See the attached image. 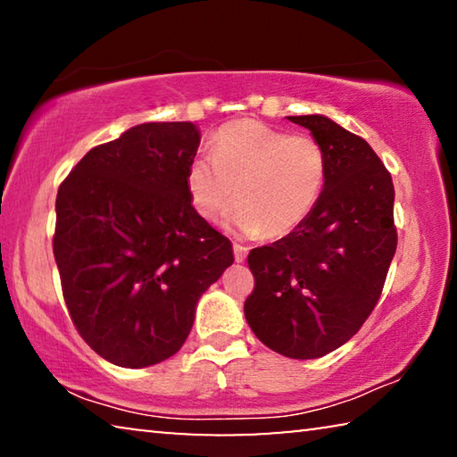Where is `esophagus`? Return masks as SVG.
<instances>
[{
    "instance_id": "obj_1",
    "label": "esophagus",
    "mask_w": 457,
    "mask_h": 457,
    "mask_svg": "<svg viewBox=\"0 0 457 457\" xmlns=\"http://www.w3.org/2000/svg\"><path fill=\"white\" fill-rule=\"evenodd\" d=\"M234 256L236 262H244L247 258V247L242 244H234Z\"/></svg>"
}]
</instances>
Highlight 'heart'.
<instances>
[{"label": "heart", "instance_id": "b5f03b06", "mask_svg": "<svg viewBox=\"0 0 457 457\" xmlns=\"http://www.w3.org/2000/svg\"><path fill=\"white\" fill-rule=\"evenodd\" d=\"M212 159L189 165L191 204L213 220L239 199L229 221L244 234L280 239L311 218L327 183L328 161L311 135H290L260 120L242 119L212 138Z\"/></svg>", "mask_w": 457, "mask_h": 457}]
</instances>
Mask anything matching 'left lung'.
I'll return each mask as SVG.
<instances>
[{
	"label": "left lung",
	"instance_id": "obj_1",
	"mask_svg": "<svg viewBox=\"0 0 457 457\" xmlns=\"http://www.w3.org/2000/svg\"><path fill=\"white\" fill-rule=\"evenodd\" d=\"M328 161L322 195L290 236L253 247L244 314L268 349L319 359L354 337L381 298L397 250L391 173L365 138L320 114L288 117Z\"/></svg>",
	"mask_w": 457,
	"mask_h": 457
}]
</instances>
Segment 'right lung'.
<instances>
[{"label":"right lung","mask_w":457,"mask_h":457,"mask_svg":"<svg viewBox=\"0 0 457 457\" xmlns=\"http://www.w3.org/2000/svg\"><path fill=\"white\" fill-rule=\"evenodd\" d=\"M193 122H145L79 161L56 197L62 294L79 335L112 365L181 349L195 306L234 264L229 239L193 210Z\"/></svg>","instance_id":"right-lung-1"}]
</instances>
